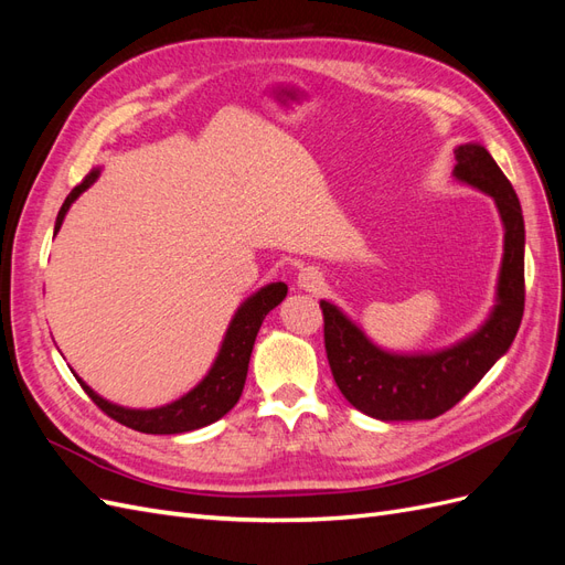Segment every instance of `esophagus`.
Listing matches in <instances>:
<instances>
[{
  "label": "esophagus",
  "instance_id": "34e87169",
  "mask_svg": "<svg viewBox=\"0 0 565 565\" xmlns=\"http://www.w3.org/2000/svg\"><path fill=\"white\" fill-rule=\"evenodd\" d=\"M297 285H299V289H306V292H318L320 285H322V273L313 266H306V268L299 270Z\"/></svg>",
  "mask_w": 565,
  "mask_h": 565
}]
</instances>
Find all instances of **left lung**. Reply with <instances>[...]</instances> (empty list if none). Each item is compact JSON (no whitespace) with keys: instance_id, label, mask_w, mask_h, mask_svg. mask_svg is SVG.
Returning <instances> with one entry per match:
<instances>
[{"instance_id":"left-lung-1","label":"left lung","mask_w":565,"mask_h":565,"mask_svg":"<svg viewBox=\"0 0 565 565\" xmlns=\"http://www.w3.org/2000/svg\"><path fill=\"white\" fill-rule=\"evenodd\" d=\"M455 160L452 177L488 193L498 204L504 226L498 303L481 328L459 344L436 353H388L374 347L334 303L320 301L332 377L344 398L374 419L409 422L448 413L509 351L519 332L525 303L521 202L514 185L481 143L457 146Z\"/></svg>"}]
</instances>
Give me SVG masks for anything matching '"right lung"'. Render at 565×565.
Masks as SVG:
<instances>
[{
    "instance_id": "right-lung-1",
    "label": "right lung",
    "mask_w": 565,
    "mask_h": 565,
    "mask_svg": "<svg viewBox=\"0 0 565 565\" xmlns=\"http://www.w3.org/2000/svg\"><path fill=\"white\" fill-rule=\"evenodd\" d=\"M98 179V169H94L92 174L84 177L79 185H75L71 195L65 198L63 207L56 216V228L58 233L63 218L71 210V204L87 191V188ZM287 297V285L285 282H270L262 287L259 292H254L247 301L241 303V309L235 311L226 337L221 341V349L212 370L207 372L195 388H191L181 396L179 401L162 405V407H152V409H131L108 403L106 398H100L94 388H89L79 377V386L87 391V396L104 409L108 417L115 422L129 426L134 431L141 434H185V431H195L202 429L216 419L224 417L228 409L241 401V393L247 380V367H249V355L254 349V339L256 332H259L264 318L276 309V306Z\"/></svg>"
}]
</instances>
